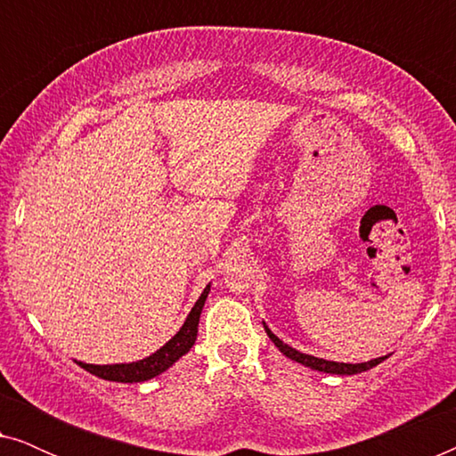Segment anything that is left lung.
Listing matches in <instances>:
<instances>
[{
	"label": "left lung",
	"mask_w": 456,
	"mask_h": 456,
	"mask_svg": "<svg viewBox=\"0 0 456 456\" xmlns=\"http://www.w3.org/2000/svg\"><path fill=\"white\" fill-rule=\"evenodd\" d=\"M264 328L267 336H270V340L273 342V345L278 346V351L286 354V357L297 361V363H301L305 367H311V370L315 371H323V373H336V376H353V373H361V371H367L371 370V367H376L382 363L384 359H388V354H384V357H378V359H371V361H365V363H336V361H326V359H320V357H314V354H305L301 351H297V348H292L286 345V342H282L278 338L276 334L272 332L270 328L265 326L264 322Z\"/></svg>",
	"instance_id": "1"
}]
</instances>
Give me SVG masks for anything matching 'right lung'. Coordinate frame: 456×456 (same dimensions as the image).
I'll return each mask as SVG.
<instances>
[{"instance_id":"right-lung-1","label":"right lung","mask_w":456,"mask_h":456,"mask_svg":"<svg viewBox=\"0 0 456 456\" xmlns=\"http://www.w3.org/2000/svg\"><path fill=\"white\" fill-rule=\"evenodd\" d=\"M211 290V284L205 286L201 297L197 298V303L192 305L191 314L186 315L183 328L166 342L159 351H155L149 357L141 361H133V363H114V365H93V363H77L86 370L93 376L108 379V382H122V384H134V382H147L159 373H164L167 367H172L176 361L186 354L195 345L197 340V330H199V317H201L205 298H208Z\"/></svg>"}]
</instances>
